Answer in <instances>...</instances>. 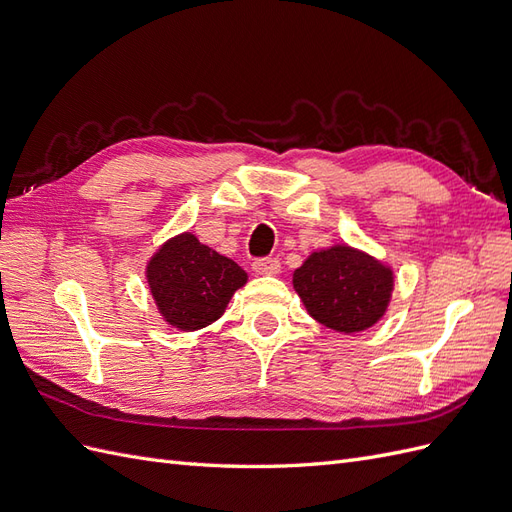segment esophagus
<instances>
[{
    "instance_id": "34e87169",
    "label": "esophagus",
    "mask_w": 512,
    "mask_h": 512,
    "mask_svg": "<svg viewBox=\"0 0 512 512\" xmlns=\"http://www.w3.org/2000/svg\"><path fill=\"white\" fill-rule=\"evenodd\" d=\"M252 269L256 275H277L282 271V265L277 258H258L252 262Z\"/></svg>"
}]
</instances>
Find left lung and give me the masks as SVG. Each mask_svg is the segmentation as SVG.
<instances>
[{"label":"left lung","mask_w":512,"mask_h":512,"mask_svg":"<svg viewBox=\"0 0 512 512\" xmlns=\"http://www.w3.org/2000/svg\"><path fill=\"white\" fill-rule=\"evenodd\" d=\"M292 284L314 320L339 333H359L389 307L393 271L350 245H333L309 256Z\"/></svg>","instance_id":"8db88e82"}]
</instances>
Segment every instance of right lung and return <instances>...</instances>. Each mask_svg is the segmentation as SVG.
Listing matches in <instances>:
<instances>
[{
    "mask_svg": "<svg viewBox=\"0 0 512 512\" xmlns=\"http://www.w3.org/2000/svg\"><path fill=\"white\" fill-rule=\"evenodd\" d=\"M147 282L164 320L181 331H198L218 320L247 273L192 232L166 241L147 262Z\"/></svg>",
    "mask_w": 512,
    "mask_h": 512,
    "instance_id": "obj_1",
    "label": "right lung"
}]
</instances>
